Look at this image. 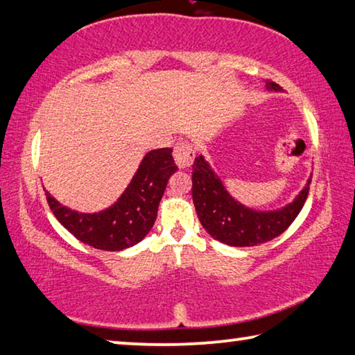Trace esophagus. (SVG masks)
Here are the masks:
<instances>
[{"label":"esophagus","instance_id":"esophagus-1","mask_svg":"<svg viewBox=\"0 0 355 355\" xmlns=\"http://www.w3.org/2000/svg\"><path fill=\"white\" fill-rule=\"evenodd\" d=\"M173 159H175L180 169H188L192 161H194V148L186 141L178 142L173 148Z\"/></svg>","mask_w":355,"mask_h":355}]
</instances>
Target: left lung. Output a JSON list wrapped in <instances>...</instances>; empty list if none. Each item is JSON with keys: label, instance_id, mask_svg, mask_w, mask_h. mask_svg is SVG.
I'll list each match as a JSON object with an SVG mask.
<instances>
[{"label": "left lung", "instance_id": "left-lung-1", "mask_svg": "<svg viewBox=\"0 0 355 355\" xmlns=\"http://www.w3.org/2000/svg\"><path fill=\"white\" fill-rule=\"evenodd\" d=\"M266 91L282 92V87L266 80ZM310 183L311 175L290 203L264 211L238 202L202 153L192 164V200L200 224L209 236L233 248H250L282 235L302 209Z\"/></svg>", "mask_w": 355, "mask_h": 355}]
</instances>
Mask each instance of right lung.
I'll return each instance as SVG.
<instances>
[{
  "label": "right lung",
  "mask_w": 355,
  "mask_h": 355,
  "mask_svg": "<svg viewBox=\"0 0 355 355\" xmlns=\"http://www.w3.org/2000/svg\"><path fill=\"white\" fill-rule=\"evenodd\" d=\"M177 169L172 148L150 150L119 199L98 213L76 211L44 191L53 214L76 239L95 249L119 252L141 243L152 230L167 182Z\"/></svg>",
  "instance_id": "obj_1"
}]
</instances>
